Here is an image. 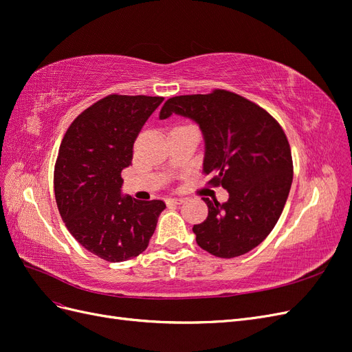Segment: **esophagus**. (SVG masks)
<instances>
[{"label": "esophagus", "instance_id": "esophagus-1", "mask_svg": "<svg viewBox=\"0 0 352 352\" xmlns=\"http://www.w3.org/2000/svg\"><path fill=\"white\" fill-rule=\"evenodd\" d=\"M166 202H167V206H179V204H182L184 199L182 198H167Z\"/></svg>", "mask_w": 352, "mask_h": 352}]
</instances>
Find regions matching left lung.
<instances>
[{"instance_id": "left-lung-1", "label": "left lung", "mask_w": 352, "mask_h": 352, "mask_svg": "<svg viewBox=\"0 0 352 352\" xmlns=\"http://www.w3.org/2000/svg\"><path fill=\"white\" fill-rule=\"evenodd\" d=\"M189 117L204 135L202 172L210 185L223 186L229 199L204 198L207 219L194 225L197 243L220 258H233L260 245L278 223L292 185L291 146L282 126L241 95L210 94L168 98L160 119Z\"/></svg>"}]
</instances>
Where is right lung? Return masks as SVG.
<instances>
[{
	"instance_id": "obj_1",
	"label": "right lung",
	"mask_w": 352,
	"mask_h": 352,
	"mask_svg": "<svg viewBox=\"0 0 352 352\" xmlns=\"http://www.w3.org/2000/svg\"><path fill=\"white\" fill-rule=\"evenodd\" d=\"M163 97L111 94L82 111L63 138L54 168L57 207L83 248L110 263L138 257L150 243L162 199L122 195V170Z\"/></svg>"
}]
</instances>
